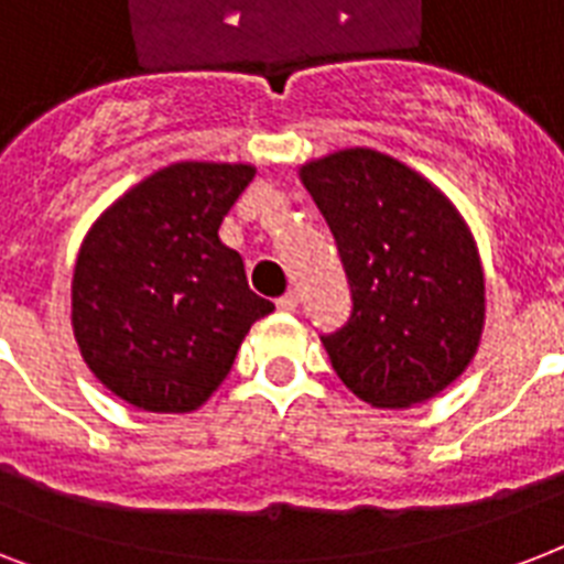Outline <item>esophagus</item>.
I'll return each mask as SVG.
<instances>
[{"label":"esophagus","instance_id":"34e87169","mask_svg":"<svg viewBox=\"0 0 564 564\" xmlns=\"http://www.w3.org/2000/svg\"><path fill=\"white\" fill-rule=\"evenodd\" d=\"M278 310H281V313H295V310H299V295H295V292L281 295V299H278Z\"/></svg>","mask_w":564,"mask_h":564}]
</instances>
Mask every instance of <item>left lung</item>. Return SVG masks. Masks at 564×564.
Returning <instances> with one entry per match:
<instances>
[{
  "mask_svg": "<svg viewBox=\"0 0 564 564\" xmlns=\"http://www.w3.org/2000/svg\"><path fill=\"white\" fill-rule=\"evenodd\" d=\"M351 286V316L322 334L348 389L401 410L438 394L477 354L486 281L456 207L389 154L345 149L301 166Z\"/></svg>",
  "mask_w": 564,
  "mask_h": 564,
  "instance_id": "obj_1",
  "label": "left lung"
}]
</instances>
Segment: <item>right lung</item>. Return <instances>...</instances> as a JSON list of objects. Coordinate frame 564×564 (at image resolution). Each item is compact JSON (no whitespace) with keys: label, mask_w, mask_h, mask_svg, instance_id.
Masks as SVG:
<instances>
[{"label":"right lung","mask_w":564,"mask_h":564,"mask_svg":"<svg viewBox=\"0 0 564 564\" xmlns=\"http://www.w3.org/2000/svg\"><path fill=\"white\" fill-rule=\"evenodd\" d=\"M254 178L246 163H175L128 189L84 237L73 330L84 362L149 412L198 410L272 301L248 290L219 225Z\"/></svg>","instance_id":"obj_1"}]
</instances>
